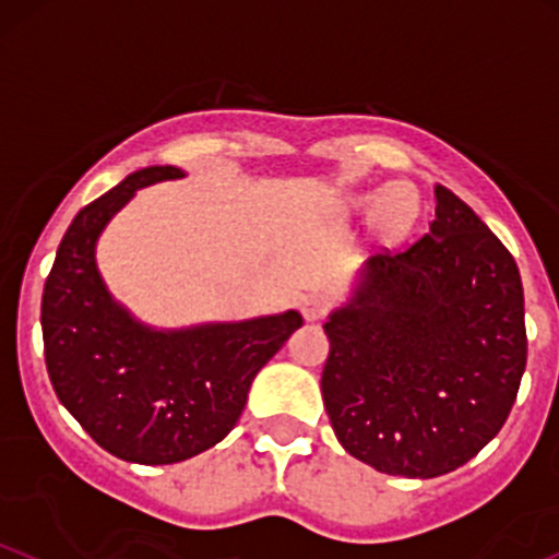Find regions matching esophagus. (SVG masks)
Segmentation results:
<instances>
[{
    "label": "esophagus",
    "instance_id": "1",
    "mask_svg": "<svg viewBox=\"0 0 559 559\" xmlns=\"http://www.w3.org/2000/svg\"><path fill=\"white\" fill-rule=\"evenodd\" d=\"M326 299L319 297V295H308L302 297V302H299V310H302V319L305 321H319L326 316Z\"/></svg>",
    "mask_w": 559,
    "mask_h": 559
}]
</instances>
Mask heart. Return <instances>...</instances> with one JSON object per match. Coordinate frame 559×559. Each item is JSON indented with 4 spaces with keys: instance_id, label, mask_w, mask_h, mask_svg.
<instances>
[{
    "instance_id": "1",
    "label": "heart",
    "mask_w": 559,
    "mask_h": 559,
    "mask_svg": "<svg viewBox=\"0 0 559 559\" xmlns=\"http://www.w3.org/2000/svg\"><path fill=\"white\" fill-rule=\"evenodd\" d=\"M402 198H404L402 187H391V190L383 195V201H380L378 219L385 230H396V227L407 219V203H404Z\"/></svg>"
}]
</instances>
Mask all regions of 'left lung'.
<instances>
[{
  "instance_id": "8db88e82",
  "label": "left lung",
  "mask_w": 559,
  "mask_h": 559,
  "mask_svg": "<svg viewBox=\"0 0 559 559\" xmlns=\"http://www.w3.org/2000/svg\"><path fill=\"white\" fill-rule=\"evenodd\" d=\"M433 201L428 233L369 257L324 324L337 442L409 479L472 461L507 423L527 361L514 257L448 187Z\"/></svg>"
}]
</instances>
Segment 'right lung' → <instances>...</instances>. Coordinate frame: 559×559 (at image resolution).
<instances>
[{
    "instance_id": "add662e5",
    "label": "right lung",
    "mask_w": 559,
    "mask_h": 559,
    "mask_svg": "<svg viewBox=\"0 0 559 559\" xmlns=\"http://www.w3.org/2000/svg\"><path fill=\"white\" fill-rule=\"evenodd\" d=\"M176 166L126 176L80 211L43 295L45 364L56 396L111 455L144 466L187 461L233 431L257 372L295 329L297 310L155 329L117 302L96 264L111 216L141 187L185 179Z\"/></svg>"
}]
</instances>
